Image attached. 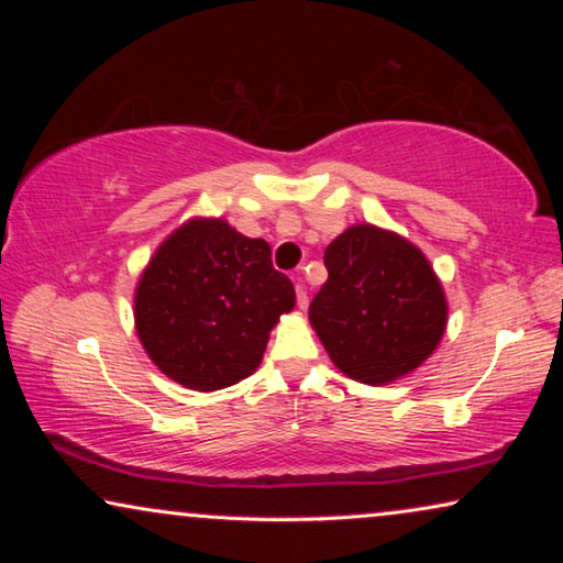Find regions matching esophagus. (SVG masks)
<instances>
[{
	"label": "esophagus",
	"instance_id": "34e87169",
	"mask_svg": "<svg viewBox=\"0 0 563 563\" xmlns=\"http://www.w3.org/2000/svg\"><path fill=\"white\" fill-rule=\"evenodd\" d=\"M295 289H297V305L299 310H305L307 307V291H305V284H302V276H295Z\"/></svg>",
	"mask_w": 563,
	"mask_h": 563
}]
</instances>
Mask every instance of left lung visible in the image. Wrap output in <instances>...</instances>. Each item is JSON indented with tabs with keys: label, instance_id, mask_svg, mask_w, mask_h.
Listing matches in <instances>:
<instances>
[{
	"label": "left lung",
	"instance_id": "left-lung-1",
	"mask_svg": "<svg viewBox=\"0 0 563 563\" xmlns=\"http://www.w3.org/2000/svg\"><path fill=\"white\" fill-rule=\"evenodd\" d=\"M325 268L310 325L345 376L379 387L433 356L449 302L418 245L395 230L358 222L328 245Z\"/></svg>",
	"mask_w": 563,
	"mask_h": 563
}]
</instances>
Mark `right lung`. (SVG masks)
Returning <instances> with one entry per match:
<instances>
[{"label": "right lung", "instance_id": "add662e5", "mask_svg": "<svg viewBox=\"0 0 563 563\" xmlns=\"http://www.w3.org/2000/svg\"><path fill=\"white\" fill-rule=\"evenodd\" d=\"M295 310L272 245L222 218H189L158 245L135 284V333L161 374L195 391L256 372L268 333Z\"/></svg>", "mask_w": 563, "mask_h": 563}]
</instances>
